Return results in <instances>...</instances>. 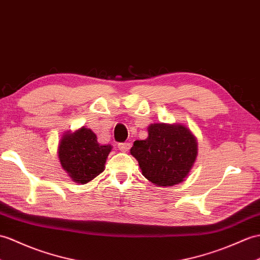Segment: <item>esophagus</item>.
<instances>
[{"mask_svg":"<svg viewBox=\"0 0 260 260\" xmlns=\"http://www.w3.org/2000/svg\"><path fill=\"white\" fill-rule=\"evenodd\" d=\"M131 146H132V144L128 143V142L119 143V144H118V149L120 150V152H128Z\"/></svg>","mask_w":260,"mask_h":260,"instance_id":"34e87169","label":"esophagus"}]
</instances>
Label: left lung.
Returning a JSON list of instances; mask_svg holds the SVG:
<instances>
[{
    "label": "left lung",
    "instance_id": "8db88e82",
    "mask_svg": "<svg viewBox=\"0 0 260 260\" xmlns=\"http://www.w3.org/2000/svg\"><path fill=\"white\" fill-rule=\"evenodd\" d=\"M131 154L142 174L158 186H174L188 175L197 156V142L183 125L152 124L145 141H135Z\"/></svg>",
    "mask_w": 260,
    "mask_h": 260
}]
</instances>
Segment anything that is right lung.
<instances>
[{
  "instance_id": "add662e5",
  "label": "right lung",
  "mask_w": 260,
  "mask_h": 260,
  "mask_svg": "<svg viewBox=\"0 0 260 260\" xmlns=\"http://www.w3.org/2000/svg\"><path fill=\"white\" fill-rule=\"evenodd\" d=\"M111 150V145H100L92 131L82 127L63 136L58 146V158L72 179L86 184L104 171Z\"/></svg>"
}]
</instances>
